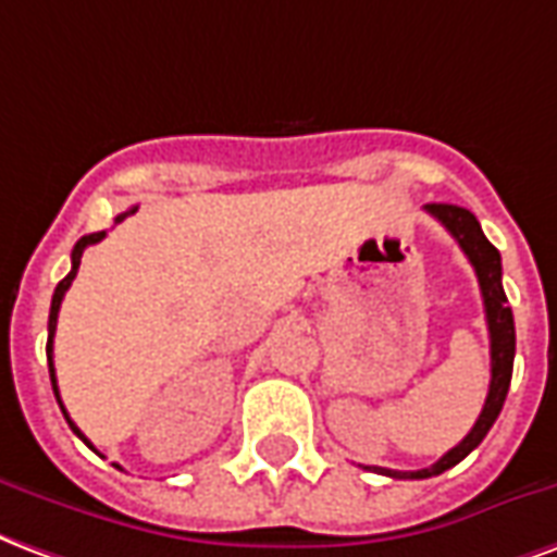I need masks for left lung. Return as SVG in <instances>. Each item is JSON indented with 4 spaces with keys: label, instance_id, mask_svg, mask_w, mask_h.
Masks as SVG:
<instances>
[{
    "label": "left lung",
    "instance_id": "8db88e82",
    "mask_svg": "<svg viewBox=\"0 0 557 557\" xmlns=\"http://www.w3.org/2000/svg\"><path fill=\"white\" fill-rule=\"evenodd\" d=\"M430 216H436L450 231V237L460 243V249L466 251V258L474 267L478 284H481V296H484L486 311V329H490V392H486V404L481 409V416L474 421V428L466 433V440L436 460L430 469H418V472H395V469H380V466H368L373 472L388 474V478H409V481H421V478H433L442 474L450 466H457L472 454L490 428L495 424V418L505 407L507 388H510V376H513V352H517V329H513V311L507 306L505 287H502V255L493 243L484 237L481 222L469 213L466 207L457 205H428L424 207Z\"/></svg>",
    "mask_w": 557,
    "mask_h": 557
}]
</instances>
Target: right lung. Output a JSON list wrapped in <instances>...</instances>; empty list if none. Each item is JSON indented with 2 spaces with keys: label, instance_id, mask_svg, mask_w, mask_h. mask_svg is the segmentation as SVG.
<instances>
[{
  "label": "right lung",
  "instance_id": "1",
  "mask_svg": "<svg viewBox=\"0 0 557 557\" xmlns=\"http://www.w3.org/2000/svg\"><path fill=\"white\" fill-rule=\"evenodd\" d=\"M129 213H136V207H133V210H127V213H117V216H115V225H117V222H124V219H127ZM103 237H107V231H95V234H85L83 239H76V246H73V251H71V273L64 275L62 282H59V287H55V294H52L50 326H47V332H50V335H47V362H50L52 392H55V400H59V407H62V412H64V418H67V424H71V430H73V433H76V436H79V440L85 442V445H88V448H95V445H91V442L85 440L83 430H79V428H76V424H73L71 416H67V409H64L62 397H59V385H55V368H52V338H55V323H59V308H62V299H64V294H67V287H71V282H73V278H76V270H79V261H83V251L88 249V246H95V243H100V239H103ZM115 466H117V462H115ZM117 469H121V466H117Z\"/></svg>",
  "mask_w": 557,
  "mask_h": 557
}]
</instances>
